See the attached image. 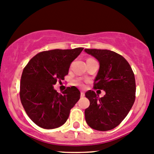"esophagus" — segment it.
Returning a JSON list of instances; mask_svg holds the SVG:
<instances>
[{
	"label": "esophagus",
	"mask_w": 154,
	"mask_h": 154,
	"mask_svg": "<svg viewBox=\"0 0 154 154\" xmlns=\"http://www.w3.org/2000/svg\"><path fill=\"white\" fill-rule=\"evenodd\" d=\"M84 96H85V93L83 92V91H81V93H80V97H83Z\"/></svg>",
	"instance_id": "34e87169"
}]
</instances>
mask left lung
I'll use <instances>...</instances> for the list:
<instances>
[{
    "mask_svg": "<svg viewBox=\"0 0 154 154\" xmlns=\"http://www.w3.org/2000/svg\"><path fill=\"white\" fill-rule=\"evenodd\" d=\"M97 59L100 68L94 79V88L106 92L99 97L94 91L85 95L90 105L85 109V119L91 128L99 131L114 129L125 119L135 101L136 81L128 62L109 50L85 49Z\"/></svg>",
    "mask_w": 154,
    "mask_h": 154,
    "instance_id": "obj_1",
    "label": "left lung"
}]
</instances>
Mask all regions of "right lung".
<instances>
[{
  "mask_svg": "<svg viewBox=\"0 0 154 154\" xmlns=\"http://www.w3.org/2000/svg\"><path fill=\"white\" fill-rule=\"evenodd\" d=\"M83 48L43 51L32 57L24 68L20 83V98L29 119L38 127L54 129L63 125L80 97L75 86L68 87L63 94L54 85L64 80L71 63Z\"/></svg>",
  "mask_w": 154,
  "mask_h": 154,
  "instance_id": "right-lung-1",
  "label": "right lung"
}]
</instances>
